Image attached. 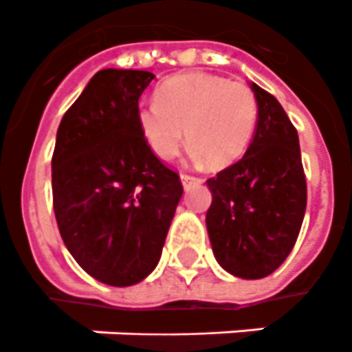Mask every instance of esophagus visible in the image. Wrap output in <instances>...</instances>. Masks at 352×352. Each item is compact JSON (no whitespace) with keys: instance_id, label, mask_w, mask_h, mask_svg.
<instances>
[{"instance_id":"1","label":"esophagus","mask_w":352,"mask_h":352,"mask_svg":"<svg viewBox=\"0 0 352 352\" xmlns=\"http://www.w3.org/2000/svg\"><path fill=\"white\" fill-rule=\"evenodd\" d=\"M181 181H182V186L186 188V190H190V188L193 186H199V184L203 182V179L197 175H192V173H182Z\"/></svg>"}]
</instances>
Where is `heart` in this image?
<instances>
[{
	"label": "heart",
	"mask_w": 352,
	"mask_h": 352,
	"mask_svg": "<svg viewBox=\"0 0 352 352\" xmlns=\"http://www.w3.org/2000/svg\"><path fill=\"white\" fill-rule=\"evenodd\" d=\"M257 115V98L246 84L193 73L162 82L155 102L138 107L137 120L159 159H173L181 151L186 131L195 153L223 168L245 153Z\"/></svg>",
	"instance_id": "b5f03b06"
}]
</instances>
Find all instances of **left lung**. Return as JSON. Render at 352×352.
I'll return each instance as SVG.
<instances>
[{
	"mask_svg": "<svg viewBox=\"0 0 352 352\" xmlns=\"http://www.w3.org/2000/svg\"><path fill=\"white\" fill-rule=\"evenodd\" d=\"M257 129L243 159L210 177L206 228L217 261L243 279L272 274L294 248L307 181L294 124L276 98L252 84Z\"/></svg>",
	"mask_w": 352,
	"mask_h": 352,
	"instance_id": "1",
	"label": "left lung"
}]
</instances>
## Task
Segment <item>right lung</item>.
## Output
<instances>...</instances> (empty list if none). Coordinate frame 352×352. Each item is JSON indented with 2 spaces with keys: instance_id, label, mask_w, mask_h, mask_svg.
<instances>
[{
  "instance_id": "add662e5",
  "label": "right lung",
  "mask_w": 352,
  "mask_h": 352,
  "mask_svg": "<svg viewBox=\"0 0 352 352\" xmlns=\"http://www.w3.org/2000/svg\"><path fill=\"white\" fill-rule=\"evenodd\" d=\"M153 78L98 71L63 115L52 153L60 235L85 272L113 287L138 283L157 267L182 197L179 173L138 127V98Z\"/></svg>"
}]
</instances>
